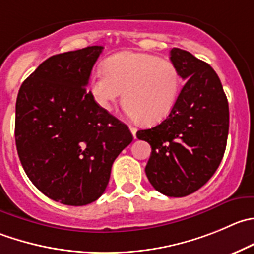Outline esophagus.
<instances>
[{"mask_svg":"<svg viewBox=\"0 0 254 254\" xmlns=\"http://www.w3.org/2000/svg\"><path fill=\"white\" fill-rule=\"evenodd\" d=\"M130 131H131V134H132V136H134V139H136V131H137V129L135 127H132V125H130Z\"/></svg>","mask_w":254,"mask_h":254,"instance_id":"esophagus-1","label":"esophagus"}]
</instances>
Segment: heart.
<instances>
[{"label": "heart", "instance_id": "b5f03b06", "mask_svg": "<svg viewBox=\"0 0 254 254\" xmlns=\"http://www.w3.org/2000/svg\"><path fill=\"white\" fill-rule=\"evenodd\" d=\"M103 72L89 80V93L105 112L122 99L127 113L146 125L170 114L180 93V74L172 62L139 52H120L109 57Z\"/></svg>", "mask_w": 254, "mask_h": 254}]
</instances>
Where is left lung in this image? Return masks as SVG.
I'll return each mask as SVG.
<instances>
[{
  "label": "left lung",
  "instance_id": "left-lung-1",
  "mask_svg": "<svg viewBox=\"0 0 254 254\" xmlns=\"http://www.w3.org/2000/svg\"><path fill=\"white\" fill-rule=\"evenodd\" d=\"M170 56L186 83L169 117L136 136L151 146L145 167L150 184L169 197H184L202 187L220 166L230 110L211 65L180 48H172Z\"/></svg>",
  "mask_w": 254,
  "mask_h": 254
}]
</instances>
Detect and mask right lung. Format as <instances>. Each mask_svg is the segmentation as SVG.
I'll return each instance as SVG.
<instances>
[{"instance_id": "obj_1", "label": "right lung", "mask_w": 254, "mask_h": 254, "mask_svg": "<svg viewBox=\"0 0 254 254\" xmlns=\"http://www.w3.org/2000/svg\"><path fill=\"white\" fill-rule=\"evenodd\" d=\"M102 46L49 57L19 88L17 152L34 186L52 200L84 206L104 193L129 127L103 110L87 85Z\"/></svg>"}]
</instances>
